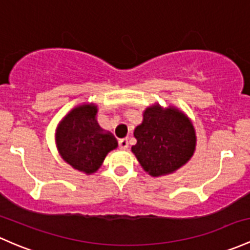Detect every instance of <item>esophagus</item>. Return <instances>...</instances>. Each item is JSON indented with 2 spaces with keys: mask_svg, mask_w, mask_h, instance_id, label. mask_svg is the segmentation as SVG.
I'll return each mask as SVG.
<instances>
[{
  "mask_svg": "<svg viewBox=\"0 0 250 250\" xmlns=\"http://www.w3.org/2000/svg\"><path fill=\"white\" fill-rule=\"evenodd\" d=\"M118 146H120L121 149H127L128 148V139H120L118 140Z\"/></svg>",
  "mask_w": 250,
  "mask_h": 250,
  "instance_id": "34e87169",
  "label": "esophagus"
}]
</instances>
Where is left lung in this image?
I'll list each match as a JSON object with an SVG mask.
<instances>
[{"instance_id": "obj_1", "label": "left lung", "mask_w": 250, "mask_h": 250, "mask_svg": "<svg viewBox=\"0 0 250 250\" xmlns=\"http://www.w3.org/2000/svg\"><path fill=\"white\" fill-rule=\"evenodd\" d=\"M138 143L132 147L141 167L151 176L180 169L191 158L196 136L193 125L175 107H147L144 121L134 130Z\"/></svg>"}]
</instances>
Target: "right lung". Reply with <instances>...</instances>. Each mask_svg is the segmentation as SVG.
I'll use <instances>...</instances> for the list:
<instances>
[{
    "label": "right lung",
    "instance_id": "1",
    "mask_svg": "<svg viewBox=\"0 0 250 250\" xmlns=\"http://www.w3.org/2000/svg\"><path fill=\"white\" fill-rule=\"evenodd\" d=\"M96 115V105H80L63 118L56 132L62 158L85 173L97 171L106 154L117 147L112 134L104 133L99 127Z\"/></svg>",
    "mask_w": 250,
    "mask_h": 250
}]
</instances>
